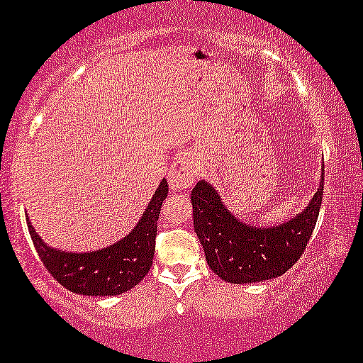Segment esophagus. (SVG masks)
<instances>
[{
    "label": "esophagus",
    "instance_id": "obj_1",
    "mask_svg": "<svg viewBox=\"0 0 363 363\" xmlns=\"http://www.w3.org/2000/svg\"><path fill=\"white\" fill-rule=\"evenodd\" d=\"M198 175V165L189 156H178L169 170V185L172 189H188Z\"/></svg>",
    "mask_w": 363,
    "mask_h": 363
}]
</instances>
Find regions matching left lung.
Returning <instances> with one entry per match:
<instances>
[{"mask_svg":"<svg viewBox=\"0 0 363 363\" xmlns=\"http://www.w3.org/2000/svg\"><path fill=\"white\" fill-rule=\"evenodd\" d=\"M320 188L308 206L286 223L257 228L238 220L222 204L218 193L201 180L191 191L194 231L204 247L206 260L222 280L246 284L281 277L293 267L315 228L323 196Z\"/></svg>","mask_w":363,"mask_h":363,"instance_id":"obj_1","label":"left lung"}]
</instances>
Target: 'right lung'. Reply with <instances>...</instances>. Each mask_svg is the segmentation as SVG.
I'll list each match as a JSON object with an SVG mask.
<instances>
[{
	"label": "right lung",
	"mask_w": 363,
	"mask_h": 363,
	"mask_svg": "<svg viewBox=\"0 0 363 363\" xmlns=\"http://www.w3.org/2000/svg\"><path fill=\"white\" fill-rule=\"evenodd\" d=\"M167 193L169 185L162 180L132 233L99 251L65 252L52 249L41 241L27 220L28 233L45 269L65 289L83 296L122 294L136 286L151 270L157 218Z\"/></svg>",
	"instance_id": "1"
}]
</instances>
